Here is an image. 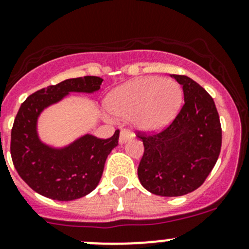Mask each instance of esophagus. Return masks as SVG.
<instances>
[{"label":"esophagus","instance_id":"34e87169","mask_svg":"<svg viewBox=\"0 0 249 249\" xmlns=\"http://www.w3.org/2000/svg\"><path fill=\"white\" fill-rule=\"evenodd\" d=\"M130 139H131V135H130V132L127 131V130H122V131H120V135H119L120 144H124V143L127 142Z\"/></svg>","mask_w":249,"mask_h":249}]
</instances>
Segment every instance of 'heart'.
<instances>
[{"instance_id":"obj_1","label":"heart","mask_w":249,"mask_h":249,"mask_svg":"<svg viewBox=\"0 0 249 249\" xmlns=\"http://www.w3.org/2000/svg\"><path fill=\"white\" fill-rule=\"evenodd\" d=\"M183 104L177 82L160 77H142L118 87L106 97V108L117 117H132L135 127L144 132L165 129Z\"/></svg>"}]
</instances>
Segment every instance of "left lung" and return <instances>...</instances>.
<instances>
[{"label":"left lung","instance_id":"left-lung-1","mask_svg":"<svg viewBox=\"0 0 249 249\" xmlns=\"http://www.w3.org/2000/svg\"><path fill=\"white\" fill-rule=\"evenodd\" d=\"M171 77L183 87L182 109L161 132L139 135L144 145L139 179L160 196H182L197 189L214 167L222 147V126L211 95L192 78Z\"/></svg>","mask_w":249,"mask_h":249}]
</instances>
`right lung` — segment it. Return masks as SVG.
Returning <instances> with one entry per match:
<instances>
[{
  "label": "right lung",
  "instance_id": "1",
  "mask_svg": "<svg viewBox=\"0 0 249 249\" xmlns=\"http://www.w3.org/2000/svg\"><path fill=\"white\" fill-rule=\"evenodd\" d=\"M102 80L95 76L70 78L34 92L20 106L11 135L12 160L22 180L38 194L72 201L99 184L107 157L118 145L119 130L107 140L85 134L64 147H53L39 137L38 118L71 92L99 91Z\"/></svg>",
  "mask_w": 249,
  "mask_h": 249
}]
</instances>
